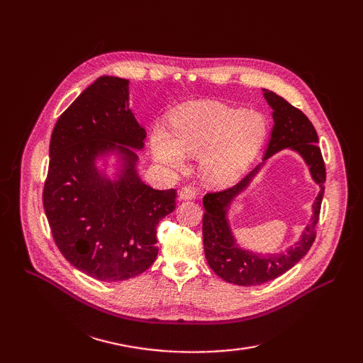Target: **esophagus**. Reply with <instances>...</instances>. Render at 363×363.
Wrapping results in <instances>:
<instances>
[{
    "label": "esophagus",
    "mask_w": 363,
    "mask_h": 363,
    "mask_svg": "<svg viewBox=\"0 0 363 363\" xmlns=\"http://www.w3.org/2000/svg\"><path fill=\"white\" fill-rule=\"evenodd\" d=\"M179 196L180 200H194L196 196V191L192 188V186H184V188L180 189Z\"/></svg>",
    "instance_id": "esophagus-1"
}]
</instances>
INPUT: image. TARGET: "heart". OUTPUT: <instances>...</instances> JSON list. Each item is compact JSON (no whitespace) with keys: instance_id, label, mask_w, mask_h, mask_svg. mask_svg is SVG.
I'll return each instance as SVG.
<instances>
[{"instance_id":"heart-1","label":"heart","mask_w":363,"mask_h":363,"mask_svg":"<svg viewBox=\"0 0 363 363\" xmlns=\"http://www.w3.org/2000/svg\"><path fill=\"white\" fill-rule=\"evenodd\" d=\"M172 135L156 125L151 150L163 167L180 169L186 155H200L203 179L215 186L233 183L255 160L267 136V121L216 101H194L175 111Z\"/></svg>"}]
</instances>
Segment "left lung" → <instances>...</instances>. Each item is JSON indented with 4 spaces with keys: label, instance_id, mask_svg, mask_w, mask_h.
<instances>
[{
    "label": "left lung",
    "instance_id": "left-lung-1",
    "mask_svg": "<svg viewBox=\"0 0 363 363\" xmlns=\"http://www.w3.org/2000/svg\"><path fill=\"white\" fill-rule=\"evenodd\" d=\"M263 96H265V100L272 108L274 119L271 139L265 156H263V162L232 188L206 194L203 199V242L208 267L223 280L239 284V286H255V284H262L277 279L307 255L316 236L315 228L318 219H320L321 201L324 195L325 164L321 150L318 147L316 130L309 118L277 94L263 89ZM284 147L299 152L310 167L313 178L320 186L322 191L313 206V221L308 225L299 242L289 249L286 253L260 257L240 249L235 244L228 224L226 213L229 204L247 187L249 182L264 160Z\"/></svg>",
    "mask_w": 363,
    "mask_h": 363
}]
</instances>
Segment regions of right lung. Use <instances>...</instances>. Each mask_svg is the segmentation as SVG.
I'll use <instances>...</instances> for the list:
<instances>
[{
	"label": "right lung",
	"mask_w": 363,
	"mask_h": 363,
	"mask_svg": "<svg viewBox=\"0 0 363 363\" xmlns=\"http://www.w3.org/2000/svg\"><path fill=\"white\" fill-rule=\"evenodd\" d=\"M145 136L128 107V80L108 75L86 87L54 125L43 208L65 259L96 280L147 271L159 252L157 224L175 208L177 191L139 179L129 148H144ZM107 154L120 157L116 181L94 167Z\"/></svg>",
	"instance_id": "add662e5"
}]
</instances>
